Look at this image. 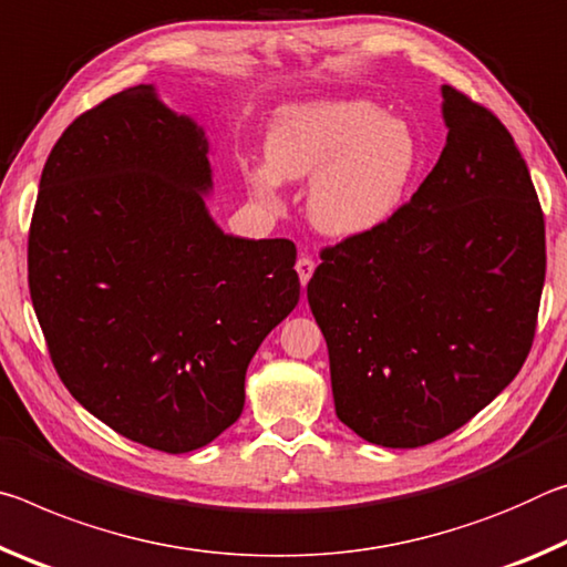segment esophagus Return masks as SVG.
<instances>
[{
	"label": "esophagus",
	"instance_id": "obj_1",
	"mask_svg": "<svg viewBox=\"0 0 567 567\" xmlns=\"http://www.w3.org/2000/svg\"><path fill=\"white\" fill-rule=\"evenodd\" d=\"M313 268H317V261H313L311 256H301L299 261H296V274H299V281L301 286L309 284V278L313 274Z\"/></svg>",
	"mask_w": 567,
	"mask_h": 567
}]
</instances>
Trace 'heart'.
Here are the masks:
<instances>
[{
    "label": "heart",
    "instance_id": "1",
    "mask_svg": "<svg viewBox=\"0 0 567 567\" xmlns=\"http://www.w3.org/2000/svg\"><path fill=\"white\" fill-rule=\"evenodd\" d=\"M268 168L248 173L258 196L278 178H311L309 218L329 236L369 234L394 216L416 171V141L402 120L364 100H323L289 110L266 141Z\"/></svg>",
    "mask_w": 567,
    "mask_h": 567
}]
</instances>
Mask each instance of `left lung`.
Instances as JSON below:
<instances>
[{"instance_id": "left-lung-1", "label": "left lung", "mask_w": 567, "mask_h": 567, "mask_svg": "<svg viewBox=\"0 0 567 567\" xmlns=\"http://www.w3.org/2000/svg\"><path fill=\"white\" fill-rule=\"evenodd\" d=\"M447 145L404 206L321 248L306 296L329 347L337 416L382 447L447 437L530 354L545 218L509 130L442 87Z\"/></svg>"}]
</instances>
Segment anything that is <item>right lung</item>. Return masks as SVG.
Returning a JSON list of instances; mask_svg holds the SVG:
<instances>
[{
  "mask_svg": "<svg viewBox=\"0 0 567 567\" xmlns=\"http://www.w3.org/2000/svg\"><path fill=\"white\" fill-rule=\"evenodd\" d=\"M208 143L151 85L72 120L44 163L27 278L70 394L151 450H198L244 410L248 361L299 303L289 238L226 236Z\"/></svg>",
  "mask_w": 567,
  "mask_h": 567,
  "instance_id": "obj_1",
  "label": "right lung"
}]
</instances>
